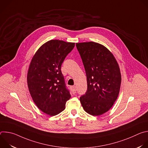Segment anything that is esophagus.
<instances>
[{
  "label": "esophagus",
  "mask_w": 148,
  "mask_h": 148,
  "mask_svg": "<svg viewBox=\"0 0 148 148\" xmlns=\"http://www.w3.org/2000/svg\"><path fill=\"white\" fill-rule=\"evenodd\" d=\"M70 89H71V92H73V94H75L76 93V91H77V90H76V87L75 86H72L70 87Z\"/></svg>",
  "instance_id": "obj_1"
}]
</instances>
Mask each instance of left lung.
I'll return each instance as SVG.
<instances>
[{
    "mask_svg": "<svg viewBox=\"0 0 148 148\" xmlns=\"http://www.w3.org/2000/svg\"><path fill=\"white\" fill-rule=\"evenodd\" d=\"M85 69L87 90L80 102L86 112L101 115L112 107L120 90L121 75L112 53L93 41L76 43Z\"/></svg>",
    "mask_w": 148,
    "mask_h": 148,
    "instance_id": "1",
    "label": "left lung"
}]
</instances>
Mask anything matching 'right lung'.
<instances>
[{"mask_svg":"<svg viewBox=\"0 0 148 148\" xmlns=\"http://www.w3.org/2000/svg\"><path fill=\"white\" fill-rule=\"evenodd\" d=\"M74 43L51 40L36 51L29 66L27 81L31 97L45 114L54 116L64 111L71 98L61 67Z\"/></svg>","mask_w":148,"mask_h":148,"instance_id":"right-lung-1","label":"right lung"}]
</instances>
